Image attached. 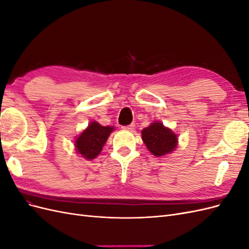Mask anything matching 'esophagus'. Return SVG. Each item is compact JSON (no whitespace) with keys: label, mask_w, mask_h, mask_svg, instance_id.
Returning <instances> with one entry per match:
<instances>
[{"label":"esophagus","mask_w":249,"mask_h":249,"mask_svg":"<svg viewBox=\"0 0 249 249\" xmlns=\"http://www.w3.org/2000/svg\"><path fill=\"white\" fill-rule=\"evenodd\" d=\"M134 129H135V124H131L129 125L124 126V130H126V131H133Z\"/></svg>","instance_id":"obj_1"}]
</instances>
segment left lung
Segmentation results:
<instances>
[{"label": "left lung", "mask_w": 249, "mask_h": 249, "mask_svg": "<svg viewBox=\"0 0 249 249\" xmlns=\"http://www.w3.org/2000/svg\"><path fill=\"white\" fill-rule=\"evenodd\" d=\"M146 148L155 157H164L176 150L178 144V135L161 122H154L141 131Z\"/></svg>", "instance_id": "1"}]
</instances>
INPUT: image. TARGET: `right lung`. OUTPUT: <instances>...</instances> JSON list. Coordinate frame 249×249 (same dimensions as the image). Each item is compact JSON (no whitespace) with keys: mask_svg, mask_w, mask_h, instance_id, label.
Segmentation results:
<instances>
[{"mask_svg":"<svg viewBox=\"0 0 249 249\" xmlns=\"http://www.w3.org/2000/svg\"><path fill=\"white\" fill-rule=\"evenodd\" d=\"M114 130V126H104L93 120L74 138L73 145L77 154L85 160L95 159L101 154L105 143Z\"/></svg>","mask_w":249,"mask_h":249,"instance_id":"obj_1","label":"right lung"}]
</instances>
